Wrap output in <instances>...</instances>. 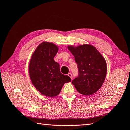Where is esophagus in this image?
<instances>
[{
  "label": "esophagus",
  "mask_w": 130,
  "mask_h": 130,
  "mask_svg": "<svg viewBox=\"0 0 130 130\" xmlns=\"http://www.w3.org/2000/svg\"><path fill=\"white\" fill-rule=\"evenodd\" d=\"M68 76H69L70 77V78H71V79L72 80V78H73V76H72V74L71 73H68Z\"/></svg>",
  "instance_id": "obj_1"
}]
</instances>
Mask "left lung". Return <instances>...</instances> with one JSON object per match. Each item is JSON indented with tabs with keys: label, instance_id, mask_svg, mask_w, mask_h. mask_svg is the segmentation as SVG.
<instances>
[{
	"label": "left lung",
	"instance_id": "left-lung-1",
	"mask_svg": "<svg viewBox=\"0 0 130 130\" xmlns=\"http://www.w3.org/2000/svg\"><path fill=\"white\" fill-rule=\"evenodd\" d=\"M67 48L75 57L78 76L72 81L77 92L84 95H93L103 85L107 74L104 57L93 45L85 44Z\"/></svg>",
	"mask_w": 130,
	"mask_h": 130
}]
</instances>
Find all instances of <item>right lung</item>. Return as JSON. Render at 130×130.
Returning a JSON list of instances; mask_svg holds the SVG:
<instances>
[{"instance_id":"right-lung-1","label":"right lung","mask_w":130,"mask_h":130,"mask_svg":"<svg viewBox=\"0 0 130 130\" xmlns=\"http://www.w3.org/2000/svg\"><path fill=\"white\" fill-rule=\"evenodd\" d=\"M58 49L53 43L43 42L35 50L29 62V74L34 86L48 97L58 95L64 84L71 81L61 73L59 64L54 60Z\"/></svg>"}]
</instances>
